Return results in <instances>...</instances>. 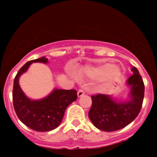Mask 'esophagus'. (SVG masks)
Segmentation results:
<instances>
[{
	"label": "esophagus",
	"instance_id": "obj_1",
	"mask_svg": "<svg viewBox=\"0 0 157 157\" xmlns=\"http://www.w3.org/2000/svg\"><path fill=\"white\" fill-rule=\"evenodd\" d=\"M84 94H85V92H84L83 91H82V90L80 89L78 91H77V97H80L83 96Z\"/></svg>",
	"mask_w": 157,
	"mask_h": 157
}]
</instances>
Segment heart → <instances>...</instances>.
I'll list each match as a JSON object with an SVG mask.
<instances>
[{"instance_id": "b5f03b06", "label": "heart", "mask_w": 157, "mask_h": 157, "mask_svg": "<svg viewBox=\"0 0 157 157\" xmlns=\"http://www.w3.org/2000/svg\"><path fill=\"white\" fill-rule=\"evenodd\" d=\"M80 76H87L91 78H100V86L105 88L116 81L121 76V70L117 66H114L108 61H102L97 66H86L77 71Z\"/></svg>"}]
</instances>
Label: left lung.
Returning a JSON list of instances; mask_svg holds the SVG:
<instances>
[{
    "instance_id": "obj_1",
    "label": "left lung",
    "mask_w": 157,
    "mask_h": 157,
    "mask_svg": "<svg viewBox=\"0 0 157 157\" xmlns=\"http://www.w3.org/2000/svg\"><path fill=\"white\" fill-rule=\"evenodd\" d=\"M131 71L133 75L125 82L130 91L125 100H117L108 94L91 96L92 105L89 117L97 128L107 132L120 130L138 116L143 102L145 86L137 68L133 66Z\"/></svg>"
}]
</instances>
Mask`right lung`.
I'll return each mask as SVG.
<instances>
[{
	"mask_svg": "<svg viewBox=\"0 0 157 157\" xmlns=\"http://www.w3.org/2000/svg\"><path fill=\"white\" fill-rule=\"evenodd\" d=\"M48 62L46 57H42L26 63L15 77L12 91L13 105L17 117L27 127L39 132L56 128L62 122L68 106L77 99V91L75 89H55L48 96L40 100H32L26 97L20 86L19 78L32 63Z\"/></svg>",
	"mask_w": 157,
	"mask_h": 157,
	"instance_id": "obj_1",
	"label": "right lung"
}]
</instances>
